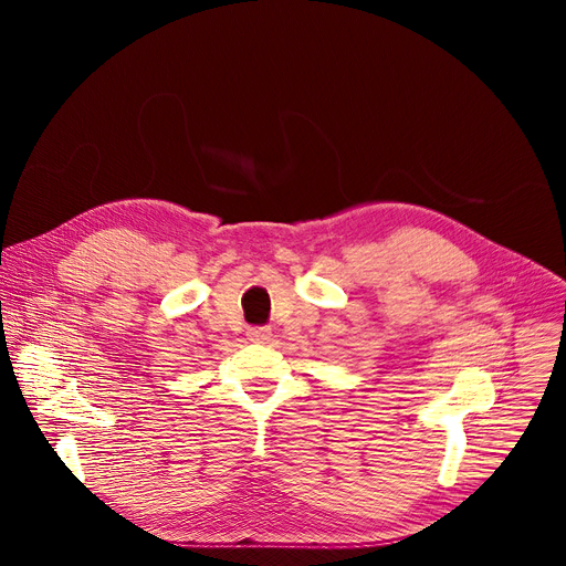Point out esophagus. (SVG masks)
Instances as JSON below:
<instances>
[{
  "mask_svg": "<svg viewBox=\"0 0 566 566\" xmlns=\"http://www.w3.org/2000/svg\"><path fill=\"white\" fill-rule=\"evenodd\" d=\"M268 337H271V331H268V328H252L250 331V339H254V342H265Z\"/></svg>",
  "mask_w": 566,
  "mask_h": 566,
  "instance_id": "obj_1",
  "label": "esophagus"
}]
</instances>
